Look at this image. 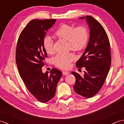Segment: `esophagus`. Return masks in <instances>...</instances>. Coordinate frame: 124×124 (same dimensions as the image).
Listing matches in <instances>:
<instances>
[{
    "label": "esophagus",
    "mask_w": 124,
    "mask_h": 124,
    "mask_svg": "<svg viewBox=\"0 0 124 124\" xmlns=\"http://www.w3.org/2000/svg\"><path fill=\"white\" fill-rule=\"evenodd\" d=\"M62 73H63V75L66 76V75H69V72H68V71H63L62 72Z\"/></svg>",
    "instance_id": "esophagus-1"
}]
</instances>
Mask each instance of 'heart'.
<instances>
[{
    "label": "heart",
    "instance_id": "heart-1",
    "mask_svg": "<svg viewBox=\"0 0 124 124\" xmlns=\"http://www.w3.org/2000/svg\"><path fill=\"white\" fill-rule=\"evenodd\" d=\"M54 35L59 38L67 40L69 43V48L73 51H79L85 47L89 39L88 31L84 26H74L63 24L61 25L54 32ZM43 48L47 54L54 53L53 43L51 37H45L43 42ZM74 56L71 53L57 54L53 59L54 64L61 69L69 68Z\"/></svg>",
    "mask_w": 124,
    "mask_h": 124
}]
</instances>
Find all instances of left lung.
<instances>
[{
  "mask_svg": "<svg viewBox=\"0 0 124 124\" xmlns=\"http://www.w3.org/2000/svg\"><path fill=\"white\" fill-rule=\"evenodd\" d=\"M86 21L91 31L90 38L82 56L76 62L78 68L85 67L86 71L83 76L74 71L71 73L76 78L73 86L76 93L91 98L103 85L110 70L111 57L109 40L103 27L91 16H86Z\"/></svg>",
  "mask_w": 124,
  "mask_h": 124,
  "instance_id": "1",
  "label": "left lung"
}]
</instances>
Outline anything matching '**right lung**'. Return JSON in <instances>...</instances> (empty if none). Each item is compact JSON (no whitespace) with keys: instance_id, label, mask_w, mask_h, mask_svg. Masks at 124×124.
<instances>
[{"instance_id":"obj_1","label":"right lung","mask_w":124,"mask_h":124,"mask_svg":"<svg viewBox=\"0 0 124 124\" xmlns=\"http://www.w3.org/2000/svg\"><path fill=\"white\" fill-rule=\"evenodd\" d=\"M56 19L30 21L18 37L16 48V63L18 71L30 93L42 103L51 100L55 96L57 84L62 72L53 68L50 74L42 72L47 54L43 48L45 34Z\"/></svg>"}]
</instances>
